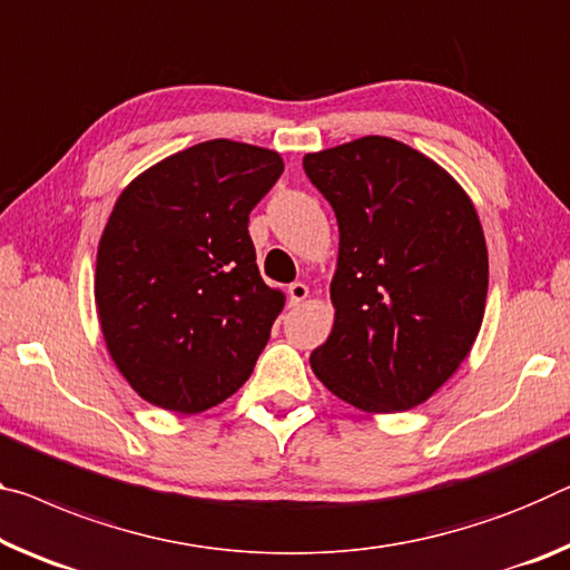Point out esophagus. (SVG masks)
I'll return each mask as SVG.
<instances>
[{"mask_svg":"<svg viewBox=\"0 0 570 570\" xmlns=\"http://www.w3.org/2000/svg\"><path fill=\"white\" fill-rule=\"evenodd\" d=\"M306 296H309V286L302 284V282H294L288 284V304L292 306H299Z\"/></svg>","mask_w":570,"mask_h":570,"instance_id":"1","label":"esophagus"}]
</instances>
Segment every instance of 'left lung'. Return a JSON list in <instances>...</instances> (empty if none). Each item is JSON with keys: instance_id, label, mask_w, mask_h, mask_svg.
<instances>
[{"instance_id": "8db88e82", "label": "left lung", "mask_w": 570, "mask_h": 570, "mask_svg": "<svg viewBox=\"0 0 570 570\" xmlns=\"http://www.w3.org/2000/svg\"><path fill=\"white\" fill-rule=\"evenodd\" d=\"M340 228L334 324L312 352L327 391L365 413L429 401L482 327L490 261L480 215L444 167L391 137L304 157Z\"/></svg>"}]
</instances>
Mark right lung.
I'll list each match as a JSON object with an SVG mask.
<instances>
[{
	"mask_svg": "<svg viewBox=\"0 0 570 570\" xmlns=\"http://www.w3.org/2000/svg\"><path fill=\"white\" fill-rule=\"evenodd\" d=\"M278 151L213 139L126 185L96 256L108 355L144 401L200 413L248 381L286 296L264 284L248 215Z\"/></svg>",
	"mask_w": 570,
	"mask_h": 570,
	"instance_id": "obj_1",
	"label": "right lung"
}]
</instances>
